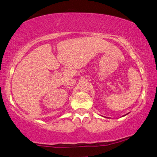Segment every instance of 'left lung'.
<instances>
[{"mask_svg":"<svg viewBox=\"0 0 157 157\" xmlns=\"http://www.w3.org/2000/svg\"><path fill=\"white\" fill-rule=\"evenodd\" d=\"M124 116H125V115H124Z\"/></svg>","mask_w":157,"mask_h":157,"instance_id":"obj_1","label":"left lung"}]
</instances>
